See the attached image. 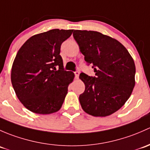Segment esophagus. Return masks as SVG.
<instances>
[{"label": "esophagus", "instance_id": "1", "mask_svg": "<svg viewBox=\"0 0 150 150\" xmlns=\"http://www.w3.org/2000/svg\"><path fill=\"white\" fill-rule=\"evenodd\" d=\"M74 74H75V78L79 79V72L78 71H76L74 72Z\"/></svg>", "mask_w": 150, "mask_h": 150}]
</instances>
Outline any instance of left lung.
Listing matches in <instances>:
<instances>
[{"mask_svg":"<svg viewBox=\"0 0 150 150\" xmlns=\"http://www.w3.org/2000/svg\"><path fill=\"white\" fill-rule=\"evenodd\" d=\"M74 38L92 65L95 76L81 73L85 90L79 95L84 112L105 117L125 104L135 86L136 68L132 55L120 42L95 31L74 30Z\"/></svg>","mask_w":150,"mask_h":150,"instance_id":"obj_1","label":"left lung"}]
</instances>
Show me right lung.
<instances>
[{
	"label": "right lung",
	"mask_w": 150,
	"mask_h": 150,
	"mask_svg": "<svg viewBox=\"0 0 150 150\" xmlns=\"http://www.w3.org/2000/svg\"><path fill=\"white\" fill-rule=\"evenodd\" d=\"M73 29H51L31 37L18 50L11 69L12 86L23 105L38 114L61 109L74 74L66 71L61 45Z\"/></svg>",
	"instance_id": "add662e5"
}]
</instances>
